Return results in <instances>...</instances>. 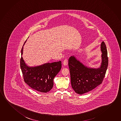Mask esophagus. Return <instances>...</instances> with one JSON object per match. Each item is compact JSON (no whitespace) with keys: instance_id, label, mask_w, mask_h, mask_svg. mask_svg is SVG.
Returning <instances> with one entry per match:
<instances>
[{"instance_id":"1","label":"esophagus","mask_w":121,"mask_h":121,"mask_svg":"<svg viewBox=\"0 0 121 121\" xmlns=\"http://www.w3.org/2000/svg\"><path fill=\"white\" fill-rule=\"evenodd\" d=\"M63 65L65 66H66L68 64V60L67 59H65L63 61Z\"/></svg>"}]
</instances>
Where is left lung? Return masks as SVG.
<instances>
[{"label":"left lung","mask_w":121,"mask_h":121,"mask_svg":"<svg viewBox=\"0 0 121 121\" xmlns=\"http://www.w3.org/2000/svg\"><path fill=\"white\" fill-rule=\"evenodd\" d=\"M102 61L98 68L87 67L74 56L68 60L72 87L78 94L81 95L94 89L102 83L108 65L106 46L104 41L100 45Z\"/></svg>","instance_id":"1"}]
</instances>
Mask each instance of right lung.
I'll return each instance as SVG.
<instances>
[{
  "instance_id": "right-lung-1",
  "label": "right lung",
  "mask_w": 121,
  "mask_h": 121,
  "mask_svg": "<svg viewBox=\"0 0 121 121\" xmlns=\"http://www.w3.org/2000/svg\"><path fill=\"white\" fill-rule=\"evenodd\" d=\"M26 41L21 49V55ZM20 65L24 80L28 86L39 92L47 93L53 87L54 79L61 69V62L60 61L30 67L26 65L22 56Z\"/></svg>"
}]
</instances>
